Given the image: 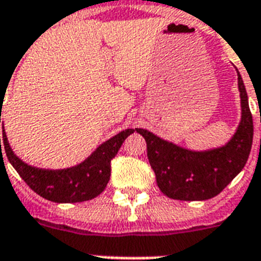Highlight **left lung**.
Instances as JSON below:
<instances>
[{
	"label": "left lung",
	"mask_w": 261,
	"mask_h": 261,
	"mask_svg": "<svg viewBox=\"0 0 261 261\" xmlns=\"http://www.w3.org/2000/svg\"><path fill=\"white\" fill-rule=\"evenodd\" d=\"M241 98V120L223 146L195 151L160 138L145 128L137 133L146 141L147 159L157 186L168 198L207 200L217 196L243 171L251 153L253 120L244 81L237 70Z\"/></svg>",
	"instance_id": "obj_1"
}]
</instances>
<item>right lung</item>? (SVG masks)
Masks as SVG:
<instances>
[{
	"label": "right lung",
	"mask_w": 261,
	"mask_h": 261,
	"mask_svg": "<svg viewBox=\"0 0 261 261\" xmlns=\"http://www.w3.org/2000/svg\"><path fill=\"white\" fill-rule=\"evenodd\" d=\"M2 102V97H0ZM1 123V115H0ZM134 133V128H127L102 142L87 160L75 167L66 169H43L28 165L14 154L2 123V138L6 157L12 167L17 171L32 191L42 198L55 203L85 202L100 195L110 181L111 160L119 151L124 139Z\"/></svg>",
	"instance_id": "right-lung-1"
}]
</instances>
